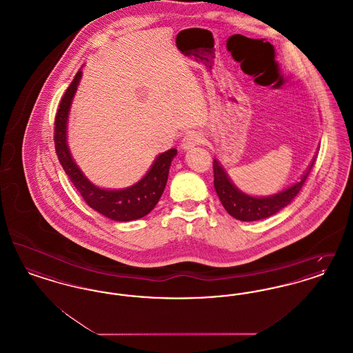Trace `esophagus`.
Here are the masks:
<instances>
[{
    "mask_svg": "<svg viewBox=\"0 0 353 353\" xmlns=\"http://www.w3.org/2000/svg\"><path fill=\"white\" fill-rule=\"evenodd\" d=\"M202 141H203V137L201 134H199L196 131H189L181 140V148L185 151L192 150L193 147L201 144Z\"/></svg>",
    "mask_w": 353,
    "mask_h": 353,
    "instance_id": "obj_1",
    "label": "esophagus"
}]
</instances>
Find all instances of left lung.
Segmentation results:
<instances>
[{"label":"left lung","mask_w":353,"mask_h":353,"mask_svg":"<svg viewBox=\"0 0 353 353\" xmlns=\"http://www.w3.org/2000/svg\"><path fill=\"white\" fill-rule=\"evenodd\" d=\"M314 164H315V157L310 164V167L304 172L302 179L285 190L269 197H252L241 192L232 183L226 170L222 168L219 160L214 159L213 161L214 188L219 194V201L223 205L226 212L235 219L249 222V221L268 219L272 214L278 213L279 210H282L298 196Z\"/></svg>","instance_id":"1"}]
</instances>
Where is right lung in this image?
<instances>
[{
  "label": "right lung",
  "instance_id": "1",
  "mask_svg": "<svg viewBox=\"0 0 353 353\" xmlns=\"http://www.w3.org/2000/svg\"><path fill=\"white\" fill-rule=\"evenodd\" d=\"M81 78L82 70L77 72L74 81L68 85L57 111L54 123V143L59 163L90 208L99 212L107 219L120 222L141 219L147 216L160 200L168 181L170 163L177 154V150L172 148L160 153L147 174L130 188L110 190L92 184L75 164L68 145V112Z\"/></svg>",
  "mask_w": 353,
  "mask_h": 353
}]
</instances>
